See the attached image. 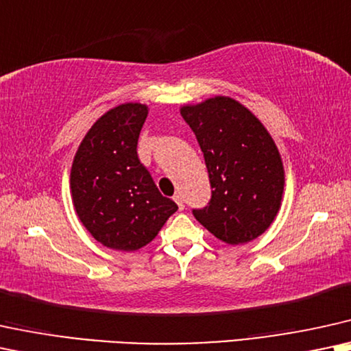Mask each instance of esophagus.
Masks as SVG:
<instances>
[{
	"mask_svg": "<svg viewBox=\"0 0 351 351\" xmlns=\"http://www.w3.org/2000/svg\"><path fill=\"white\" fill-rule=\"evenodd\" d=\"M173 201L178 204L180 210H183V208H184V202H183V197H181V194H175V196H173Z\"/></svg>",
	"mask_w": 351,
	"mask_h": 351,
	"instance_id": "34e87169",
	"label": "esophagus"
}]
</instances>
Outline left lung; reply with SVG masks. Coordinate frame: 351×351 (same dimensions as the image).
Wrapping results in <instances>:
<instances>
[{
	"label": "left lung",
	"mask_w": 351,
	"mask_h": 351,
	"mask_svg": "<svg viewBox=\"0 0 351 351\" xmlns=\"http://www.w3.org/2000/svg\"><path fill=\"white\" fill-rule=\"evenodd\" d=\"M196 134L210 180L208 206L194 208L196 220L227 245L261 237L282 206L285 170L264 124L245 105L217 95L181 106Z\"/></svg>",
	"instance_id": "1"
}]
</instances>
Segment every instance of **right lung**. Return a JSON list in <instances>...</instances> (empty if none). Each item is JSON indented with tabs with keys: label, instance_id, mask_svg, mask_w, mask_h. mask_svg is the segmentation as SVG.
I'll return each instance as SVG.
<instances>
[{
	"label": "right lung",
	"instance_id": "right-lung-1",
	"mask_svg": "<svg viewBox=\"0 0 351 351\" xmlns=\"http://www.w3.org/2000/svg\"><path fill=\"white\" fill-rule=\"evenodd\" d=\"M147 113V105L132 101L108 110L84 136L71 167V196L79 220L110 250H141L178 210L137 157Z\"/></svg>",
	"mask_w": 351,
	"mask_h": 351
}]
</instances>
